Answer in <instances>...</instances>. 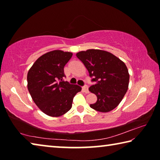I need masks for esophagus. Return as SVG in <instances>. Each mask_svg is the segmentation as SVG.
<instances>
[{
    "label": "esophagus",
    "mask_w": 160,
    "mask_h": 160,
    "mask_svg": "<svg viewBox=\"0 0 160 160\" xmlns=\"http://www.w3.org/2000/svg\"><path fill=\"white\" fill-rule=\"evenodd\" d=\"M82 90L85 93H89V90H88V85H84L82 88Z\"/></svg>",
    "instance_id": "1"
}]
</instances>
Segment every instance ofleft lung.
<instances>
[{"label":"left lung","instance_id":"left-lung-1","mask_svg":"<svg viewBox=\"0 0 160 160\" xmlns=\"http://www.w3.org/2000/svg\"><path fill=\"white\" fill-rule=\"evenodd\" d=\"M88 69L94 82L89 90L97 97L90 107L100 112H109L118 106L128 88L129 74L126 64L112 53L97 49L76 54Z\"/></svg>","mask_w":160,"mask_h":160}]
</instances>
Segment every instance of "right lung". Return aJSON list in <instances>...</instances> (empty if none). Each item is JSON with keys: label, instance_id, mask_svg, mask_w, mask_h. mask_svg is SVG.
<instances>
[{"label": "right lung", "instance_id": "1", "mask_svg": "<svg viewBox=\"0 0 160 160\" xmlns=\"http://www.w3.org/2000/svg\"><path fill=\"white\" fill-rule=\"evenodd\" d=\"M72 53L56 50L44 54L34 62L28 73V88L32 99L43 112L60 116L71 109L77 85L65 82L64 66Z\"/></svg>", "mask_w": 160, "mask_h": 160}]
</instances>
